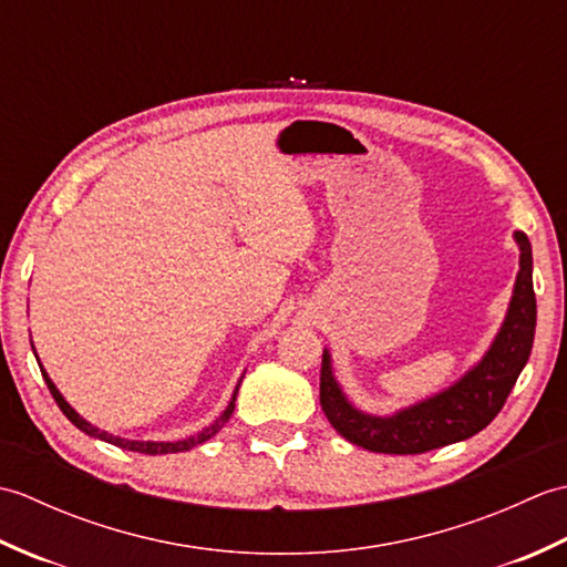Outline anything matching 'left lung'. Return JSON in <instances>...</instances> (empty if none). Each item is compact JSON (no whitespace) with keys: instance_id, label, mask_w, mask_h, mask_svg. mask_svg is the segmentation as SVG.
Instances as JSON below:
<instances>
[{"instance_id":"left-lung-1","label":"left lung","mask_w":567,"mask_h":567,"mask_svg":"<svg viewBox=\"0 0 567 567\" xmlns=\"http://www.w3.org/2000/svg\"><path fill=\"white\" fill-rule=\"evenodd\" d=\"M516 244L522 248V270L516 277L507 321H504L497 341L492 343L483 363L470 370L461 382L443 394H436L433 400L421 402L412 409H404V412L390 419L368 416L346 402L341 388L331 375L329 353H323L319 402L331 426L346 441L372 453H426L441 449V445L475 436L502 412L516 378H519L528 355H532L536 333L532 244L522 231H516Z\"/></svg>"}]
</instances>
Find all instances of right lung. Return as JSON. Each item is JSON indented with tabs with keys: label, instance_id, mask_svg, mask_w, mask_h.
<instances>
[{
	"label": "right lung",
	"instance_id": "add662e5",
	"mask_svg": "<svg viewBox=\"0 0 567 567\" xmlns=\"http://www.w3.org/2000/svg\"><path fill=\"white\" fill-rule=\"evenodd\" d=\"M41 365V363H39ZM43 372V380H45V384H48V390H51V394H53V400H55V404L60 406V412H63L72 424H75L80 431H84L87 433V436H94V439H102V441H106V443H114V445H118V449H126V451H136V453H148V455H158V453H179V451H189V449H195V445H199V443H204V441H209L214 433H219L221 431V426L226 424L228 421V416L234 414V406H236V392H238V388H236V392H234V396H231V402H228V406H226V412L214 421V424L209 426V429H204V431H199L197 436H192V439H187V441H177V443H153V441H126V439H116V436H112V433H106V431H100V429H94L92 424H87V421H84L75 409H72L65 400H63V394H60L58 390H55V384L51 382V378L45 375V370H41Z\"/></svg>",
	"mask_w": 567,
	"mask_h": 567
}]
</instances>
